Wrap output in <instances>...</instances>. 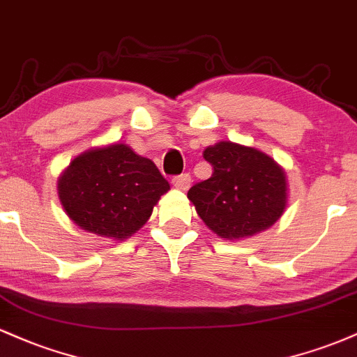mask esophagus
<instances>
[{
  "label": "esophagus",
  "mask_w": 357,
  "mask_h": 357,
  "mask_svg": "<svg viewBox=\"0 0 357 357\" xmlns=\"http://www.w3.org/2000/svg\"><path fill=\"white\" fill-rule=\"evenodd\" d=\"M173 184H174L176 188H178V190L186 191L188 188H190V184H191V178H190V174L174 176V178H173Z\"/></svg>",
  "instance_id": "obj_1"
}]
</instances>
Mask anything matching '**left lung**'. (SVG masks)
I'll return each instance as SVG.
<instances>
[{
	"label": "left lung",
	"mask_w": 357,
	"mask_h": 357,
	"mask_svg": "<svg viewBox=\"0 0 357 357\" xmlns=\"http://www.w3.org/2000/svg\"><path fill=\"white\" fill-rule=\"evenodd\" d=\"M203 158L213 174L196 183L188 198L220 238H248L280 218L287 206L285 173L270 155L221 141L206 147Z\"/></svg>",
	"instance_id": "8db88e82"
}]
</instances>
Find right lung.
Listing matches in <instances>:
<instances>
[{
    "label": "right lung",
    "instance_id": "obj_1",
    "mask_svg": "<svg viewBox=\"0 0 357 357\" xmlns=\"http://www.w3.org/2000/svg\"><path fill=\"white\" fill-rule=\"evenodd\" d=\"M167 190L154 162L121 142L85 151L59 178L68 218L82 230L121 241L149 220Z\"/></svg>",
    "mask_w": 357,
    "mask_h": 357
}]
</instances>
